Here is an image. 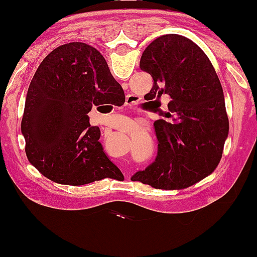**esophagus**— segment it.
Returning a JSON list of instances; mask_svg holds the SVG:
<instances>
[{"label": "esophagus", "instance_id": "1", "mask_svg": "<svg viewBox=\"0 0 257 257\" xmlns=\"http://www.w3.org/2000/svg\"><path fill=\"white\" fill-rule=\"evenodd\" d=\"M134 102H135V99L133 98V96H126V99H125V106H132V105H134Z\"/></svg>", "mask_w": 257, "mask_h": 257}]
</instances>
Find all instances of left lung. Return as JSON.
Masks as SVG:
<instances>
[{"label": "left lung", "mask_w": 257, "mask_h": 257, "mask_svg": "<svg viewBox=\"0 0 257 257\" xmlns=\"http://www.w3.org/2000/svg\"><path fill=\"white\" fill-rule=\"evenodd\" d=\"M140 69L153 79L147 99L170 96L163 116L172 120H156V159L131 179L162 190L190 187L213 173L222 157L228 117L220 79L205 53L175 34L150 43Z\"/></svg>", "instance_id": "8db88e82"}]
</instances>
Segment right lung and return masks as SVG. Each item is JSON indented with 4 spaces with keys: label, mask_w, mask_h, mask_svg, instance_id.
<instances>
[{
    "label": "right lung",
    "mask_w": 257,
    "mask_h": 257,
    "mask_svg": "<svg viewBox=\"0 0 257 257\" xmlns=\"http://www.w3.org/2000/svg\"><path fill=\"white\" fill-rule=\"evenodd\" d=\"M124 91L94 47L63 44L38 66L26 95L22 133L28 159L42 175L79 186L123 174L105 155L93 106L124 104Z\"/></svg>",
    "instance_id": "1"
}]
</instances>
